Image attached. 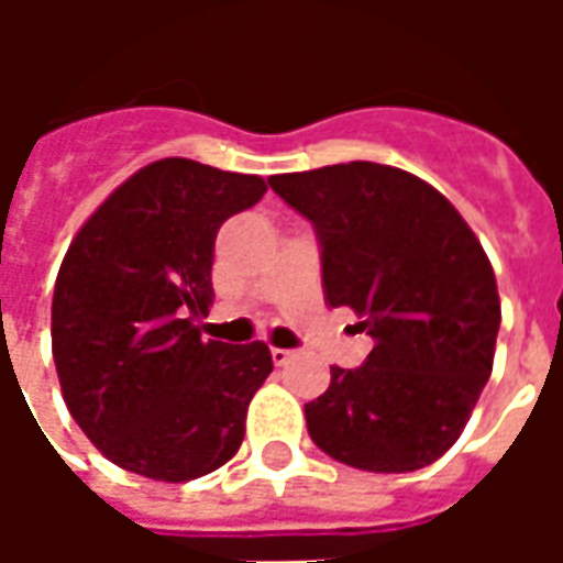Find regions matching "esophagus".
<instances>
[{
	"instance_id": "esophagus-1",
	"label": "esophagus",
	"mask_w": 563,
	"mask_h": 563,
	"mask_svg": "<svg viewBox=\"0 0 563 563\" xmlns=\"http://www.w3.org/2000/svg\"><path fill=\"white\" fill-rule=\"evenodd\" d=\"M271 358H274V365L283 367V365H289L295 358L292 350H280V346H271Z\"/></svg>"
}]
</instances>
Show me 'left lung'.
I'll return each mask as SVG.
<instances>
[{
    "instance_id": "left-lung-1",
    "label": "left lung",
    "mask_w": 563,
    "mask_h": 563,
    "mask_svg": "<svg viewBox=\"0 0 563 563\" xmlns=\"http://www.w3.org/2000/svg\"><path fill=\"white\" fill-rule=\"evenodd\" d=\"M271 189L313 222L322 289L374 338L362 367H331L305 404L325 455L371 473H410L464 431L492 377L500 298L479 238L416 174L346 162L274 174Z\"/></svg>"
}]
</instances>
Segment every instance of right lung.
I'll use <instances>...</instances> for the list:
<instances>
[{"instance_id":"add662e5","label":"right lung","mask_w":563,"mask_h":563,"mask_svg":"<svg viewBox=\"0 0 563 563\" xmlns=\"http://www.w3.org/2000/svg\"><path fill=\"white\" fill-rule=\"evenodd\" d=\"M268 184L159 159L120 184L59 265L51 341L71 419L104 459L156 483L217 471L244 440L246 407L274 371L262 341H205L213 241Z\"/></svg>"}]
</instances>
